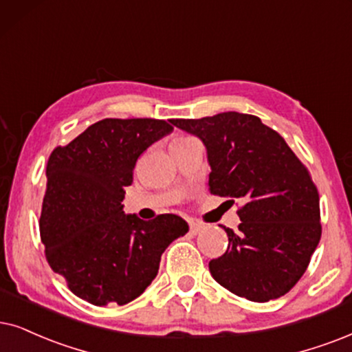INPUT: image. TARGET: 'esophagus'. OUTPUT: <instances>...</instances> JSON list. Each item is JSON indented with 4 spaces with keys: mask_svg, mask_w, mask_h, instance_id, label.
<instances>
[{
    "mask_svg": "<svg viewBox=\"0 0 352 352\" xmlns=\"http://www.w3.org/2000/svg\"><path fill=\"white\" fill-rule=\"evenodd\" d=\"M188 226H190V230H191V232H193V234H198L199 230H203V228H204L201 222L195 221V219H190V221H188Z\"/></svg>",
    "mask_w": 352,
    "mask_h": 352,
    "instance_id": "obj_1",
    "label": "esophagus"
}]
</instances>
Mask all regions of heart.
I'll return each instance as SVG.
<instances>
[{
  "instance_id": "b5f03b06",
  "label": "heart",
  "mask_w": 352,
  "mask_h": 352,
  "mask_svg": "<svg viewBox=\"0 0 352 352\" xmlns=\"http://www.w3.org/2000/svg\"><path fill=\"white\" fill-rule=\"evenodd\" d=\"M190 140H193V138H190V136H175V138H173V140H172L170 148H173V146L184 144V143H186V141H190Z\"/></svg>"
}]
</instances>
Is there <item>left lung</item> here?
<instances>
[{
  "label": "left lung",
  "mask_w": 352,
  "mask_h": 352,
  "mask_svg": "<svg viewBox=\"0 0 352 352\" xmlns=\"http://www.w3.org/2000/svg\"><path fill=\"white\" fill-rule=\"evenodd\" d=\"M170 123L206 146L211 193L230 204L243 201L237 232L224 228L228 250L209 261L212 278L253 302L287 294L322 237L320 197L309 168L255 115L224 112Z\"/></svg>",
  "instance_id": "left-lung-1"
}]
</instances>
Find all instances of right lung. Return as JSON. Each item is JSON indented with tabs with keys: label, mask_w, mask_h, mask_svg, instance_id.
Wrapping results in <instances>:
<instances>
[{
	"label": "right lung",
	"mask_w": 352,
	"mask_h": 352,
	"mask_svg": "<svg viewBox=\"0 0 352 352\" xmlns=\"http://www.w3.org/2000/svg\"><path fill=\"white\" fill-rule=\"evenodd\" d=\"M173 130L166 120L104 118L48 157L40 239L50 268L74 296L124 305L153 283L161 256L188 224L175 214H124L136 161Z\"/></svg>",
	"instance_id": "obj_1"
}]
</instances>
